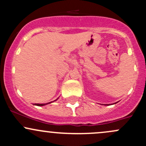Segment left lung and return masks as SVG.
<instances>
[{"instance_id": "left-lung-1", "label": "left lung", "mask_w": 146, "mask_h": 146, "mask_svg": "<svg viewBox=\"0 0 146 146\" xmlns=\"http://www.w3.org/2000/svg\"><path fill=\"white\" fill-rule=\"evenodd\" d=\"M116 103H117V102H116ZM104 105H107V104H104Z\"/></svg>"}]
</instances>
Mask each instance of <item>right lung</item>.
I'll use <instances>...</instances> for the list:
<instances>
[{
	"mask_svg": "<svg viewBox=\"0 0 146 146\" xmlns=\"http://www.w3.org/2000/svg\"><path fill=\"white\" fill-rule=\"evenodd\" d=\"M57 100H58V99H56V100H54V101H56ZM54 101H53V102H54ZM53 102H50L46 103V104H34V105H36V106H44V105H46V104H50V103Z\"/></svg>",
	"mask_w": 146,
	"mask_h": 146,
	"instance_id": "right-lung-1",
	"label": "right lung"
}]
</instances>
